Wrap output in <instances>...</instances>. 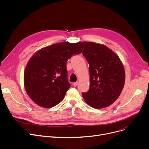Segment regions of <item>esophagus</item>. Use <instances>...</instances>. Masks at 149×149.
<instances>
[{
  "label": "esophagus",
  "instance_id": "obj_1",
  "mask_svg": "<svg viewBox=\"0 0 149 149\" xmlns=\"http://www.w3.org/2000/svg\"><path fill=\"white\" fill-rule=\"evenodd\" d=\"M78 84H79V82H78V81H77V82H75V83H73V86H74V87H76L78 85Z\"/></svg>",
  "mask_w": 149,
  "mask_h": 149
}]
</instances>
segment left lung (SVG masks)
I'll return each instance as SVG.
<instances>
[{
  "instance_id": "obj_1",
  "label": "left lung",
  "mask_w": 149,
  "mask_h": 149,
  "mask_svg": "<svg viewBox=\"0 0 149 149\" xmlns=\"http://www.w3.org/2000/svg\"><path fill=\"white\" fill-rule=\"evenodd\" d=\"M83 55L89 64L90 87L82 96L90 106L105 108L121 94L125 71L119 57L104 45L83 42Z\"/></svg>"
}]
</instances>
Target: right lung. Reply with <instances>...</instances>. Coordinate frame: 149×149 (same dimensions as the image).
<instances>
[{"label": "right lung", "instance_id": "1", "mask_svg": "<svg viewBox=\"0 0 149 149\" xmlns=\"http://www.w3.org/2000/svg\"><path fill=\"white\" fill-rule=\"evenodd\" d=\"M83 43L63 42L37 51L28 61L24 85L29 97L38 106L51 108L64 98L70 87L66 63L83 51Z\"/></svg>", "mask_w": 149, "mask_h": 149}]
</instances>
